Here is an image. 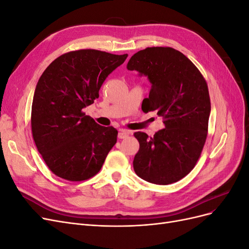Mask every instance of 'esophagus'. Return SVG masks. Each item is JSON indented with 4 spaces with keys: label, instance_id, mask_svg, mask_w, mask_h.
I'll return each mask as SVG.
<instances>
[{
    "label": "esophagus",
    "instance_id": "34e87169",
    "mask_svg": "<svg viewBox=\"0 0 249 249\" xmlns=\"http://www.w3.org/2000/svg\"><path fill=\"white\" fill-rule=\"evenodd\" d=\"M130 135V132L129 131H126V130H119V132H118V138L119 139H124V138H126L127 136H129Z\"/></svg>",
    "mask_w": 249,
    "mask_h": 249
}]
</instances>
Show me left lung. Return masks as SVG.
I'll return each instance as SVG.
<instances>
[{
  "mask_svg": "<svg viewBox=\"0 0 249 249\" xmlns=\"http://www.w3.org/2000/svg\"><path fill=\"white\" fill-rule=\"evenodd\" d=\"M126 69L147 77L152 84L142 111H157L164 120V129L154 137L134 133L139 141L134 170L149 183H176L194 168L205 145L211 112L207 82L189 59L172 48L139 51Z\"/></svg>",
  "mask_w": 249,
  "mask_h": 249,
  "instance_id": "obj_1",
  "label": "left lung"
}]
</instances>
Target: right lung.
Returning <instances> with one entry per match:
<instances>
[{"instance_id": "right-lung-1", "label": "right lung", "mask_w": 249, "mask_h": 249, "mask_svg": "<svg viewBox=\"0 0 249 249\" xmlns=\"http://www.w3.org/2000/svg\"><path fill=\"white\" fill-rule=\"evenodd\" d=\"M97 50H79L55 59L35 88L31 126L35 144L53 173L72 182L95 176L117 141L83 109L94 103L104 81L126 59Z\"/></svg>"}]
</instances>
